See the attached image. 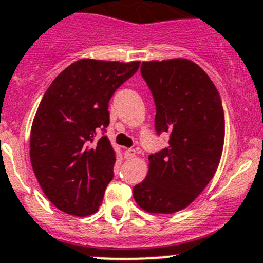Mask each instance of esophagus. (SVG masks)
Wrapping results in <instances>:
<instances>
[{"mask_svg":"<svg viewBox=\"0 0 263 263\" xmlns=\"http://www.w3.org/2000/svg\"><path fill=\"white\" fill-rule=\"evenodd\" d=\"M134 156H136V150L134 148H127V150H125V158L132 159Z\"/></svg>","mask_w":263,"mask_h":263,"instance_id":"obj_1","label":"esophagus"}]
</instances>
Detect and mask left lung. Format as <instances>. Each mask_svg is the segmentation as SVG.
<instances>
[{"label":"left lung","instance_id":"obj_1","mask_svg":"<svg viewBox=\"0 0 263 263\" xmlns=\"http://www.w3.org/2000/svg\"><path fill=\"white\" fill-rule=\"evenodd\" d=\"M156 107L155 130L168 146L148 156V173L133 187L141 209L173 214L189 206L211 181L224 143V112L213 81L190 60L142 62Z\"/></svg>","mask_w":263,"mask_h":263}]
</instances>
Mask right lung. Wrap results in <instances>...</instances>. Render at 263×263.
I'll return each instance as SVG.
<instances>
[{
    "label": "right lung",
    "instance_id": "1",
    "mask_svg": "<svg viewBox=\"0 0 263 263\" xmlns=\"http://www.w3.org/2000/svg\"><path fill=\"white\" fill-rule=\"evenodd\" d=\"M138 67L139 61L79 60L45 91L31 127L30 158L43 192L59 210L76 216L99 210L116 161L104 136L108 104ZM99 131L103 136L98 140Z\"/></svg>",
    "mask_w": 263,
    "mask_h": 263
}]
</instances>
